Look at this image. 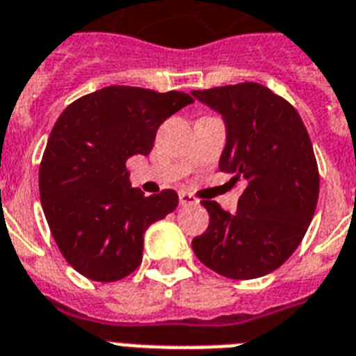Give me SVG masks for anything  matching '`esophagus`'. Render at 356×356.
<instances>
[{
  "mask_svg": "<svg viewBox=\"0 0 356 356\" xmlns=\"http://www.w3.org/2000/svg\"><path fill=\"white\" fill-rule=\"evenodd\" d=\"M179 203H181L183 207H186V205H197V200L194 196L186 194V192H181V194H179Z\"/></svg>",
  "mask_w": 356,
  "mask_h": 356,
  "instance_id": "esophagus-1",
  "label": "esophagus"
}]
</instances>
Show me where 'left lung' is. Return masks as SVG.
Wrapping results in <instances>:
<instances>
[{"mask_svg":"<svg viewBox=\"0 0 356 356\" xmlns=\"http://www.w3.org/2000/svg\"><path fill=\"white\" fill-rule=\"evenodd\" d=\"M226 123L218 168L246 181L237 213L202 202L209 227L192 241L197 259L233 280L259 278L297 250L316 213L319 172L310 136L286 99L256 81L192 91Z\"/></svg>","mask_w":356,"mask_h":356,"instance_id":"8db88e82","label":"left lung"}]
</instances>
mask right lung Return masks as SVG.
Segmentation results:
<instances>
[{
  "mask_svg": "<svg viewBox=\"0 0 356 356\" xmlns=\"http://www.w3.org/2000/svg\"><path fill=\"white\" fill-rule=\"evenodd\" d=\"M194 102L181 91L110 86L74 100L51 129L40 203L63 257L89 280H121L142 263L143 233L175 211V190L143 196L127 160L149 154L156 130Z\"/></svg>",
  "mask_w": 356,
  "mask_h": 356,
  "instance_id": "1",
  "label": "right lung"
}]
</instances>
